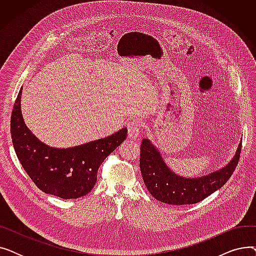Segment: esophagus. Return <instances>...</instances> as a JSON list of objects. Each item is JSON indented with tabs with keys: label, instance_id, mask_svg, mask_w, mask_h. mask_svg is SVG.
<instances>
[{
	"label": "esophagus",
	"instance_id": "obj_1",
	"mask_svg": "<svg viewBox=\"0 0 256 256\" xmlns=\"http://www.w3.org/2000/svg\"><path fill=\"white\" fill-rule=\"evenodd\" d=\"M142 130V124L138 121H132L128 124V137L132 139H136L139 137L140 132Z\"/></svg>",
	"mask_w": 256,
	"mask_h": 256
}]
</instances>
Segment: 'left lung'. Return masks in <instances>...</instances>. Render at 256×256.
I'll return each mask as SVG.
<instances>
[{
  "instance_id": "1",
  "label": "left lung",
  "mask_w": 256,
  "mask_h": 256,
  "mask_svg": "<svg viewBox=\"0 0 256 256\" xmlns=\"http://www.w3.org/2000/svg\"><path fill=\"white\" fill-rule=\"evenodd\" d=\"M140 150V170L148 192L160 202L182 206L200 202L226 184L238 163L242 142L226 167L198 178H184L173 173L150 140L143 139Z\"/></svg>"
}]
</instances>
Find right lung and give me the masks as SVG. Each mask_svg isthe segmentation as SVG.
Listing matches in <instances>:
<instances>
[{
	"label": "right lung",
	"mask_w": 256,
	"mask_h": 256,
	"mask_svg": "<svg viewBox=\"0 0 256 256\" xmlns=\"http://www.w3.org/2000/svg\"><path fill=\"white\" fill-rule=\"evenodd\" d=\"M22 89L13 106L10 132L20 162L38 189L63 199L87 195L96 186L104 158L124 141L128 130L72 148H52L40 142L24 126L20 112Z\"/></svg>",
	"instance_id": "obj_1"
}]
</instances>
